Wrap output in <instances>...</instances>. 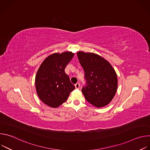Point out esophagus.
I'll list each match as a JSON object with an SVG mask.
<instances>
[{"mask_svg": "<svg viewBox=\"0 0 150 150\" xmlns=\"http://www.w3.org/2000/svg\"><path fill=\"white\" fill-rule=\"evenodd\" d=\"M75 87L76 89H79V88H80V83H76L75 85Z\"/></svg>", "mask_w": 150, "mask_h": 150, "instance_id": "34e87169", "label": "esophagus"}]
</instances>
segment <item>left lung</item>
Masks as SVG:
<instances>
[{"instance_id": "obj_1", "label": "left lung", "mask_w": 150, "mask_h": 150, "mask_svg": "<svg viewBox=\"0 0 150 150\" xmlns=\"http://www.w3.org/2000/svg\"><path fill=\"white\" fill-rule=\"evenodd\" d=\"M77 56L86 80V85L82 88L85 99L98 108L108 105L117 88L115 69L108 61L97 54L78 52Z\"/></svg>"}]
</instances>
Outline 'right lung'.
I'll list each match as a JSON object with an SVG mask.
<instances>
[{"mask_svg": "<svg viewBox=\"0 0 150 150\" xmlns=\"http://www.w3.org/2000/svg\"><path fill=\"white\" fill-rule=\"evenodd\" d=\"M74 55L71 52L53 53L42 62L37 72L35 84L37 95L51 108H56L65 102L75 88L65 72Z\"/></svg>", "mask_w": 150, "mask_h": 150, "instance_id": "right-lung-1", "label": "right lung"}]
</instances>
